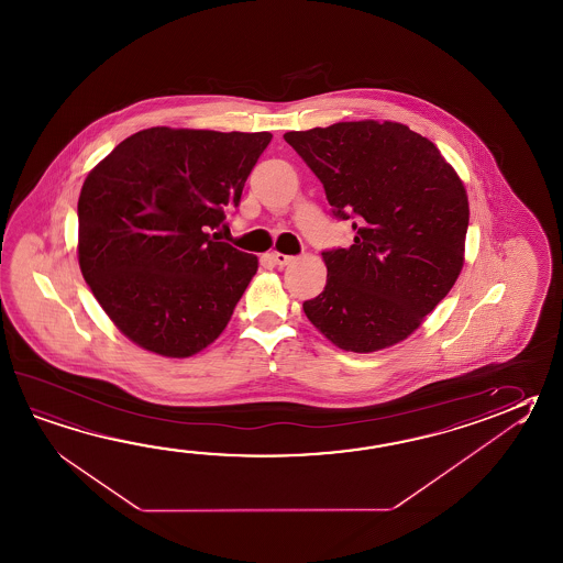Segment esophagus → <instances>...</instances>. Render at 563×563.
Here are the masks:
<instances>
[{"instance_id":"esophagus-1","label":"esophagus","mask_w":563,"mask_h":563,"mask_svg":"<svg viewBox=\"0 0 563 563\" xmlns=\"http://www.w3.org/2000/svg\"><path fill=\"white\" fill-rule=\"evenodd\" d=\"M268 258L273 263L278 264V266H285V264H290L295 261V256H288V254L278 253V251H271Z\"/></svg>"}]
</instances>
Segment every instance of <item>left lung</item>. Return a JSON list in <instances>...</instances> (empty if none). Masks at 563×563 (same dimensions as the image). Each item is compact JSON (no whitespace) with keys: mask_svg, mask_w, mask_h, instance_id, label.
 <instances>
[{"mask_svg":"<svg viewBox=\"0 0 563 563\" xmlns=\"http://www.w3.org/2000/svg\"><path fill=\"white\" fill-rule=\"evenodd\" d=\"M285 140L321 180L334 217L355 220L353 244L322 253L327 287L302 302L305 314L343 351L401 343L463 268L470 200L455 168L399 122H339Z\"/></svg>","mask_w":563,"mask_h":563,"instance_id":"1","label":"left lung"}]
</instances>
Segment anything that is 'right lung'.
<instances>
[{"instance_id":"add662e5","label":"right lung","mask_w":563,"mask_h":563,"mask_svg":"<svg viewBox=\"0 0 563 563\" xmlns=\"http://www.w3.org/2000/svg\"><path fill=\"white\" fill-rule=\"evenodd\" d=\"M271 132L156 126L120 142L81 186L78 263L132 343L184 358L214 343L258 258L210 236L241 205Z\"/></svg>"}]
</instances>
